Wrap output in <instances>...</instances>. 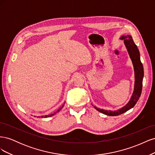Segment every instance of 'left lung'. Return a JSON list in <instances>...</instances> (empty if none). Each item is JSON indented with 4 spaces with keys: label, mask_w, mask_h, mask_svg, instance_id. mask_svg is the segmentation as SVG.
I'll use <instances>...</instances> for the list:
<instances>
[{
    "label": "left lung",
    "mask_w": 155,
    "mask_h": 155,
    "mask_svg": "<svg viewBox=\"0 0 155 155\" xmlns=\"http://www.w3.org/2000/svg\"><path fill=\"white\" fill-rule=\"evenodd\" d=\"M120 39L124 40V44L126 46L127 50L129 53L130 56V58L132 61V63L134 67V91L133 93V95L131 96V98L129 103L125 106L121 108V109L115 110V111H111V110H106L104 109H101L96 107L94 106L95 109L101 113L108 115V116H118L124 113L133 108L136 104H137L138 100L140 97L142 90V81H143V64L140 61V55L138 48L137 46L135 45L134 43L133 39L132 37L129 35L126 36H121L120 37Z\"/></svg>",
    "instance_id": "8db88e82"
}]
</instances>
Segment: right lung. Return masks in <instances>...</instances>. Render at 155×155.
Here are the masks:
<instances>
[{"label":"right lung","mask_w":155,"mask_h":155,"mask_svg":"<svg viewBox=\"0 0 155 155\" xmlns=\"http://www.w3.org/2000/svg\"><path fill=\"white\" fill-rule=\"evenodd\" d=\"M63 106H64V105H63ZM62 107L59 108V109L57 111H56V112H55V113H54V114H50V115H46V116H41V118H47V117H50V116H51L54 115L55 113H57V112H58L61 109H62ZM39 117H40V116H39Z\"/></svg>","instance_id":"1"}]
</instances>
